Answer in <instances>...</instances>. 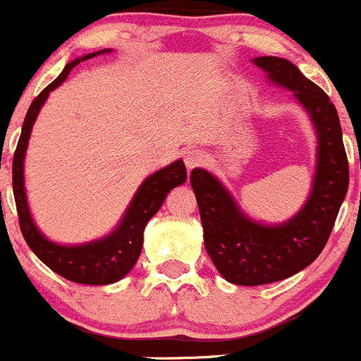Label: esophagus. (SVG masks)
<instances>
[{
    "instance_id": "esophagus-1",
    "label": "esophagus",
    "mask_w": 361,
    "mask_h": 361,
    "mask_svg": "<svg viewBox=\"0 0 361 361\" xmlns=\"http://www.w3.org/2000/svg\"><path fill=\"white\" fill-rule=\"evenodd\" d=\"M202 162H204L202 152H199V150H188L187 154H185V166H187L188 169H194V167L201 166Z\"/></svg>"
}]
</instances>
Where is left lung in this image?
<instances>
[{
    "label": "left lung",
    "mask_w": 361,
    "mask_h": 361,
    "mask_svg": "<svg viewBox=\"0 0 361 361\" xmlns=\"http://www.w3.org/2000/svg\"><path fill=\"white\" fill-rule=\"evenodd\" d=\"M253 64L269 82L292 90L314 127L318 147L311 192L283 224L253 220L216 176L192 171L207 255L228 283L241 286L281 281L311 265L329 241L349 185L341 122L330 97L283 57H255Z\"/></svg>",
    "instance_id": "8db88e82"
}]
</instances>
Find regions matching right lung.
<instances>
[{"label":"right lung","instance_id":"right-lung-1","mask_svg":"<svg viewBox=\"0 0 361 361\" xmlns=\"http://www.w3.org/2000/svg\"><path fill=\"white\" fill-rule=\"evenodd\" d=\"M108 52H111V49L97 50V52L87 54V56L71 61L64 66L63 73L38 94L24 118L23 133H20V140L17 143L12 166L13 197H16L20 231H23L25 243L47 267H50L54 272L69 281L82 283V285H111L129 274L130 269L140 258L141 248H143V232L148 220L160 209L166 195L174 187H180L187 181V169H185L181 159L155 171L140 185L129 207L110 234L94 239V241L82 243V245H59L56 241H50L35 224L31 211H29L27 195H25L24 159L36 116L45 101L49 99L50 92L63 85V82L76 64Z\"/></svg>","mask_w":361,"mask_h":361}]
</instances>
